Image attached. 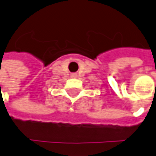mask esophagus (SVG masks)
<instances>
[{
    "label": "esophagus",
    "mask_w": 156,
    "mask_h": 156,
    "mask_svg": "<svg viewBox=\"0 0 156 156\" xmlns=\"http://www.w3.org/2000/svg\"><path fill=\"white\" fill-rule=\"evenodd\" d=\"M71 76H72V77H76V74H72V75H71Z\"/></svg>",
    "instance_id": "1"
}]
</instances>
